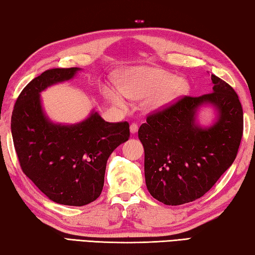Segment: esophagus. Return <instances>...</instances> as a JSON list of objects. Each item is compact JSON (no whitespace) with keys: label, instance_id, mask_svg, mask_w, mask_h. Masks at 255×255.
I'll list each match as a JSON object with an SVG mask.
<instances>
[{"label":"esophagus","instance_id":"34e87169","mask_svg":"<svg viewBox=\"0 0 255 255\" xmlns=\"http://www.w3.org/2000/svg\"><path fill=\"white\" fill-rule=\"evenodd\" d=\"M137 130H139V125H137L136 123H132L130 125V131H131L132 134H134V133H136Z\"/></svg>","mask_w":255,"mask_h":255}]
</instances>
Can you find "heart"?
I'll return each mask as SVG.
<instances>
[{
  "mask_svg": "<svg viewBox=\"0 0 255 255\" xmlns=\"http://www.w3.org/2000/svg\"><path fill=\"white\" fill-rule=\"evenodd\" d=\"M120 89L106 86L104 95L121 110L128 109L125 96L132 100L144 99L143 105L150 112L167 109L189 91V84L167 71L137 67L128 70L121 79Z\"/></svg>",
  "mask_w": 255,
  "mask_h": 255,
  "instance_id": "b5f03b06",
  "label": "heart"
}]
</instances>
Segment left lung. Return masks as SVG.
<instances>
[{
    "label": "left lung",
    "instance_id": "left-lung-1",
    "mask_svg": "<svg viewBox=\"0 0 255 255\" xmlns=\"http://www.w3.org/2000/svg\"><path fill=\"white\" fill-rule=\"evenodd\" d=\"M213 93L184 96L148 115L139 128L144 148L145 184L153 198L177 206L202 197L234 162L243 134V110L238 94L212 75ZM218 113L216 123H195L200 106Z\"/></svg>",
    "mask_w": 255,
    "mask_h": 255
}]
</instances>
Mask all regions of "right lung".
Here are the masks:
<instances>
[{
    "label": "right lung",
    "instance_id": "obj_1",
    "mask_svg": "<svg viewBox=\"0 0 255 255\" xmlns=\"http://www.w3.org/2000/svg\"><path fill=\"white\" fill-rule=\"evenodd\" d=\"M78 70L43 71L21 92L11 119L22 171L49 199L68 206H84L100 197L107 159L130 137L128 122H105L94 111L77 124H56L47 118L40 93Z\"/></svg>",
    "mask_w": 255,
    "mask_h": 255
}]
</instances>
